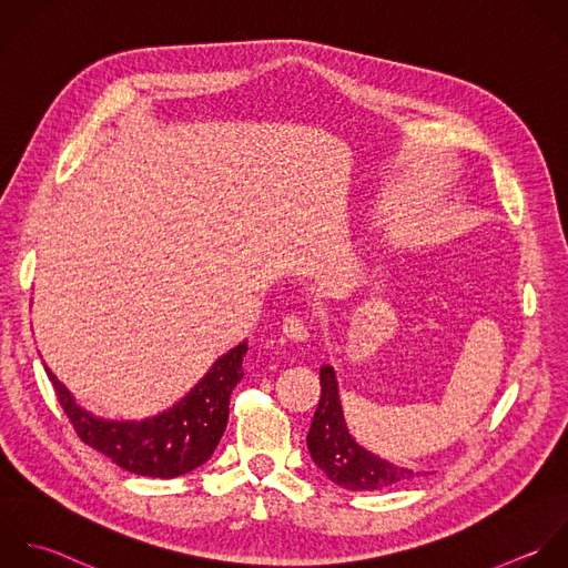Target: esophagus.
<instances>
[{"label":"esophagus","mask_w":568,"mask_h":568,"mask_svg":"<svg viewBox=\"0 0 568 568\" xmlns=\"http://www.w3.org/2000/svg\"><path fill=\"white\" fill-rule=\"evenodd\" d=\"M281 329H283V336L290 338V341H294V343H303V341L310 338V327H307V323H305L303 318H298V316H285Z\"/></svg>","instance_id":"obj_1"}]
</instances>
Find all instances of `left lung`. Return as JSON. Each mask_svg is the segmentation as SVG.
<instances>
[{
    "label": "left lung",
    "instance_id": "1",
    "mask_svg": "<svg viewBox=\"0 0 568 568\" xmlns=\"http://www.w3.org/2000/svg\"><path fill=\"white\" fill-rule=\"evenodd\" d=\"M307 449L316 467L338 487L349 491H381L420 478L425 471L398 467L365 447L347 429L336 372L321 367V400L307 434Z\"/></svg>",
    "mask_w": 568,
    "mask_h": 568
}]
</instances>
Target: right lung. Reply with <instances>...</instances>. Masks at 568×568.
Here are the masks:
<instances>
[{
	"label": "right lung",
	"mask_w": 568,
	"mask_h": 568,
	"mask_svg": "<svg viewBox=\"0 0 568 568\" xmlns=\"http://www.w3.org/2000/svg\"><path fill=\"white\" fill-rule=\"evenodd\" d=\"M247 343L214 361L205 376L170 409L143 420H108L79 407L45 367L59 405L77 436L116 467L148 478H176L194 471L214 454L230 416L232 389L243 378Z\"/></svg>",
	"instance_id": "add662e5"
}]
</instances>
